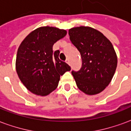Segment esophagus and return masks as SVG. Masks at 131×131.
Wrapping results in <instances>:
<instances>
[{
    "label": "esophagus",
    "instance_id": "obj_1",
    "mask_svg": "<svg viewBox=\"0 0 131 131\" xmlns=\"http://www.w3.org/2000/svg\"><path fill=\"white\" fill-rule=\"evenodd\" d=\"M65 62L67 63V64H70V62H69V59H67V60H66Z\"/></svg>",
    "mask_w": 131,
    "mask_h": 131
}]
</instances>
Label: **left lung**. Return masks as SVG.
Listing matches in <instances>:
<instances>
[{
  "instance_id": "8db88e82",
  "label": "left lung",
  "mask_w": 131,
  "mask_h": 131,
  "mask_svg": "<svg viewBox=\"0 0 131 131\" xmlns=\"http://www.w3.org/2000/svg\"><path fill=\"white\" fill-rule=\"evenodd\" d=\"M69 35L82 60L79 71H71L77 87L87 95L100 93L110 84L117 66L112 44L101 32L89 27L71 28Z\"/></svg>"
}]
</instances>
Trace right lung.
Instances as JSON below:
<instances>
[{
  "instance_id": "add662e5",
  "label": "right lung",
  "mask_w": 131,
  "mask_h": 131,
  "mask_svg": "<svg viewBox=\"0 0 131 131\" xmlns=\"http://www.w3.org/2000/svg\"><path fill=\"white\" fill-rule=\"evenodd\" d=\"M67 31L52 27H39L25 38L19 47L16 71L24 86L32 93L46 96L56 89L60 76L71 67L59 59L52 46Z\"/></svg>"
}]
</instances>
